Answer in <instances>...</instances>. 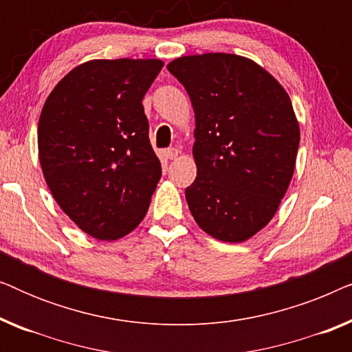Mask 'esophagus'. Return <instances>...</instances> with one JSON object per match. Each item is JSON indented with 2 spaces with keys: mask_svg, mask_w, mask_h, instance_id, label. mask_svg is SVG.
<instances>
[{
  "mask_svg": "<svg viewBox=\"0 0 352 352\" xmlns=\"http://www.w3.org/2000/svg\"><path fill=\"white\" fill-rule=\"evenodd\" d=\"M166 158H170V160H176L177 155H179V151L177 148H168V151L165 152Z\"/></svg>",
  "mask_w": 352,
  "mask_h": 352,
  "instance_id": "esophagus-1",
  "label": "esophagus"
}]
</instances>
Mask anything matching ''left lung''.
<instances>
[{"label": "left lung", "mask_w": 352, "mask_h": 352, "mask_svg": "<svg viewBox=\"0 0 352 352\" xmlns=\"http://www.w3.org/2000/svg\"><path fill=\"white\" fill-rule=\"evenodd\" d=\"M166 69L195 113V181L186 200L221 242L252 239L274 218L295 173L300 124L290 96L266 69L226 52L182 56Z\"/></svg>", "instance_id": "left-lung-1"}]
</instances>
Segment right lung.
<instances>
[{"label":"right lung","instance_id":"obj_1","mask_svg":"<svg viewBox=\"0 0 352 352\" xmlns=\"http://www.w3.org/2000/svg\"><path fill=\"white\" fill-rule=\"evenodd\" d=\"M162 67L160 59L83 62L43 105V176L62 211L98 240L133 232L160 181L142 99Z\"/></svg>","mask_w":352,"mask_h":352}]
</instances>
